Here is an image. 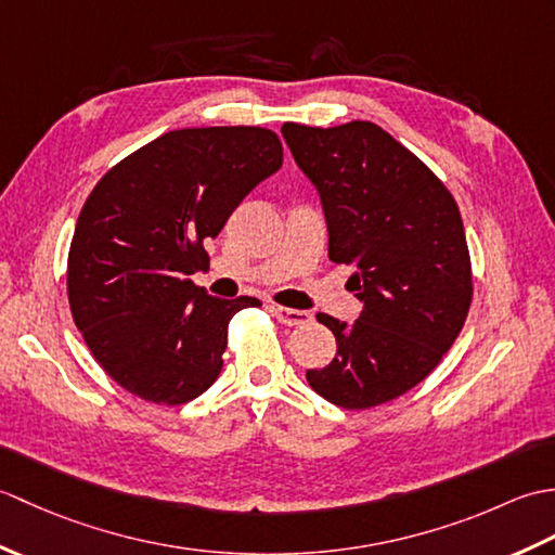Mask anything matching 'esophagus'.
Listing matches in <instances>:
<instances>
[{
	"mask_svg": "<svg viewBox=\"0 0 555 555\" xmlns=\"http://www.w3.org/2000/svg\"><path fill=\"white\" fill-rule=\"evenodd\" d=\"M271 312H274L276 320L281 324H286V326H302V324H308L312 320L310 312L284 308V305H271Z\"/></svg>",
	"mask_w": 555,
	"mask_h": 555,
	"instance_id": "1",
	"label": "esophagus"
}]
</instances>
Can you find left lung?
<instances>
[{"mask_svg": "<svg viewBox=\"0 0 555 555\" xmlns=\"http://www.w3.org/2000/svg\"><path fill=\"white\" fill-rule=\"evenodd\" d=\"M298 167L320 191L328 259L350 264L362 300L356 322L317 314L336 358L308 370L328 403L367 410L427 379L463 332L473 262L460 209L427 164L372 121L281 126Z\"/></svg>", "mask_w": 555, "mask_h": 555, "instance_id": "obj_1", "label": "left lung"}]
</instances>
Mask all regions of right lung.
Wrapping results in <instances>:
<instances>
[{
    "mask_svg": "<svg viewBox=\"0 0 555 555\" xmlns=\"http://www.w3.org/2000/svg\"><path fill=\"white\" fill-rule=\"evenodd\" d=\"M281 164L269 128H181L92 188L68 247V305L92 358L128 393L183 405L217 382L231 317L262 302L207 296L191 276L209 264L205 241Z\"/></svg>",
    "mask_w": 555,
    "mask_h": 555,
    "instance_id": "1",
    "label": "right lung"
}]
</instances>
